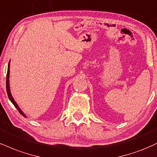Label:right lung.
Segmentation results:
<instances>
[{
    "label": "right lung",
    "instance_id": "obj_1",
    "mask_svg": "<svg viewBox=\"0 0 157 157\" xmlns=\"http://www.w3.org/2000/svg\"><path fill=\"white\" fill-rule=\"evenodd\" d=\"M9 65H10V62H9V63L8 70H7V75H6V92H7V94H8L9 99H10V101H12L13 105H14V107H16L17 109V110L19 111V112H20V114L25 116L24 113H22V111L21 110V109H20V107H18L17 104L16 103V101H15L14 100V99H13V97H12V94H11V92H10V88H9Z\"/></svg>",
    "mask_w": 157,
    "mask_h": 157
}]
</instances>
